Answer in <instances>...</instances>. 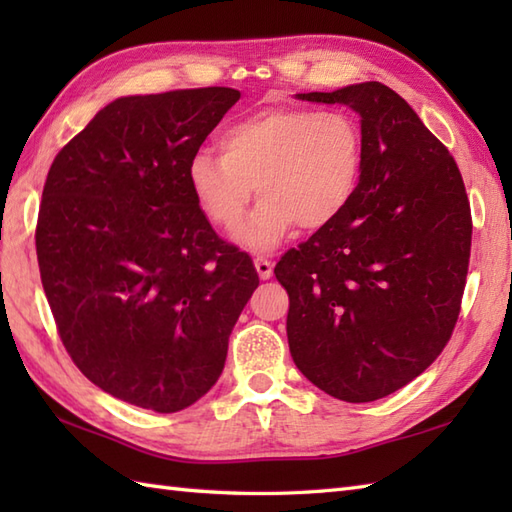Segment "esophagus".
<instances>
[{
    "mask_svg": "<svg viewBox=\"0 0 512 512\" xmlns=\"http://www.w3.org/2000/svg\"><path fill=\"white\" fill-rule=\"evenodd\" d=\"M255 268H257V275L262 277V279L273 277V262H270V259H266L264 255H257L255 257Z\"/></svg>",
    "mask_w": 512,
    "mask_h": 512,
    "instance_id": "1",
    "label": "esophagus"
}]
</instances>
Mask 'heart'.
I'll list each match as a JSON object with an SVG mask.
<instances>
[{
  "label": "heart",
  "mask_w": 512,
  "mask_h": 512,
  "mask_svg": "<svg viewBox=\"0 0 512 512\" xmlns=\"http://www.w3.org/2000/svg\"><path fill=\"white\" fill-rule=\"evenodd\" d=\"M222 154L198 149L187 165L195 204L215 228L233 231L257 204L237 239L268 250L295 231H319L350 209L361 187L365 136L345 110L262 107L228 125Z\"/></svg>",
  "instance_id": "obj_1"
}]
</instances>
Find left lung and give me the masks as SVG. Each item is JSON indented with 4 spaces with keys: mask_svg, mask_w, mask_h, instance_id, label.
Masks as SVG:
<instances>
[{
    "mask_svg": "<svg viewBox=\"0 0 512 512\" xmlns=\"http://www.w3.org/2000/svg\"><path fill=\"white\" fill-rule=\"evenodd\" d=\"M361 114L365 165L339 220L275 266L292 361L345 402L394 394L427 369L460 317L471 204L449 149L378 81L299 94Z\"/></svg>",
    "mask_w": 512,
    "mask_h": 512,
    "instance_id": "1",
    "label": "left lung"
}]
</instances>
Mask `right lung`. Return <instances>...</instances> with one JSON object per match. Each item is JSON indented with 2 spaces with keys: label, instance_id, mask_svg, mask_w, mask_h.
Masks as SVG:
<instances>
[{
  "label": "right lung",
  "instance_id": "obj_1",
  "mask_svg": "<svg viewBox=\"0 0 512 512\" xmlns=\"http://www.w3.org/2000/svg\"><path fill=\"white\" fill-rule=\"evenodd\" d=\"M237 101L233 88L123 96L59 151L43 184L35 242L61 343L129 405L173 413L200 400L259 286L187 182L191 156Z\"/></svg>",
  "mask_w": 512,
  "mask_h": 512
}]
</instances>
